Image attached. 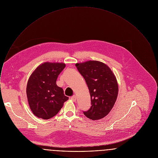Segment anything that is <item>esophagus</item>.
Returning <instances> with one entry per match:
<instances>
[{
	"instance_id": "esophagus-1",
	"label": "esophagus",
	"mask_w": 158,
	"mask_h": 158,
	"mask_svg": "<svg viewBox=\"0 0 158 158\" xmlns=\"http://www.w3.org/2000/svg\"><path fill=\"white\" fill-rule=\"evenodd\" d=\"M70 99H71L73 101H75L76 99H77V97H76V96H72V97L70 98Z\"/></svg>"
}]
</instances>
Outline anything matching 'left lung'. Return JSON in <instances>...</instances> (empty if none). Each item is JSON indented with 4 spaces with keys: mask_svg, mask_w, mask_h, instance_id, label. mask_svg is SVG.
I'll return each mask as SVG.
<instances>
[{
    "mask_svg": "<svg viewBox=\"0 0 158 158\" xmlns=\"http://www.w3.org/2000/svg\"><path fill=\"white\" fill-rule=\"evenodd\" d=\"M85 78L91 96V107L84 114L93 120L106 116L113 107L118 93L114 75L103 62L89 60L75 64Z\"/></svg>",
    "mask_w": 158,
    "mask_h": 158,
    "instance_id": "left-lung-1",
    "label": "left lung"
}]
</instances>
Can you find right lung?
I'll return each instance as SVG.
<instances>
[{
    "label": "right lung",
    "mask_w": 158,
    "mask_h": 158,
    "mask_svg": "<svg viewBox=\"0 0 158 158\" xmlns=\"http://www.w3.org/2000/svg\"><path fill=\"white\" fill-rule=\"evenodd\" d=\"M64 63L45 62L29 78L26 93L32 113L38 118L48 119L55 116L69 98L56 85L58 75L65 68Z\"/></svg>",
    "instance_id": "obj_1"
}]
</instances>
